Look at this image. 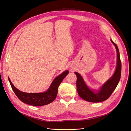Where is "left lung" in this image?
I'll return each mask as SVG.
<instances>
[{
    "label": "left lung",
    "instance_id": "left-lung-1",
    "mask_svg": "<svg viewBox=\"0 0 131 131\" xmlns=\"http://www.w3.org/2000/svg\"><path fill=\"white\" fill-rule=\"evenodd\" d=\"M111 41L115 46L117 51V66L113 76L105 83L101 90L94 92L89 89L88 87L86 85L81 75L77 72L75 73L77 77V88L78 94L81 98L86 101L98 103L106 100L113 93L119 82L121 74V62L120 60L119 51L116 43L112 40Z\"/></svg>",
    "mask_w": 131,
    "mask_h": 131
}]
</instances>
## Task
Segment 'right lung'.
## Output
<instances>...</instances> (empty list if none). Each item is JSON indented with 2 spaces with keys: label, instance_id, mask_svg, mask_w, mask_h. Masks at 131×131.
Wrapping results in <instances>:
<instances>
[{
  "label": "right lung",
  "instance_id": "obj_1",
  "mask_svg": "<svg viewBox=\"0 0 131 131\" xmlns=\"http://www.w3.org/2000/svg\"><path fill=\"white\" fill-rule=\"evenodd\" d=\"M68 73V71L66 70L56 77L54 79L48 90L43 93H29L21 92L15 88L12 84L10 79H8L12 89L19 100L27 104L39 106L50 104L55 100L58 93V88L59 85Z\"/></svg>",
  "mask_w": 131,
  "mask_h": 131
}]
</instances>
